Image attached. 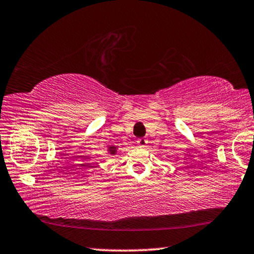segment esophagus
Segmentation results:
<instances>
[{"instance_id":"obj_1","label":"esophagus","mask_w":254,"mask_h":254,"mask_svg":"<svg viewBox=\"0 0 254 254\" xmlns=\"http://www.w3.org/2000/svg\"><path fill=\"white\" fill-rule=\"evenodd\" d=\"M137 143L139 147H146L147 145V140L145 138H141V139H138L137 140Z\"/></svg>"}]
</instances>
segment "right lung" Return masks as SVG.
Listing matches in <instances>:
<instances>
[{"label": "right lung", "instance_id": "right-lung-1", "mask_svg": "<svg viewBox=\"0 0 254 254\" xmlns=\"http://www.w3.org/2000/svg\"><path fill=\"white\" fill-rule=\"evenodd\" d=\"M108 151H109V154L115 155L117 151V147L116 146H108Z\"/></svg>", "mask_w": 254, "mask_h": 254}]
</instances>
